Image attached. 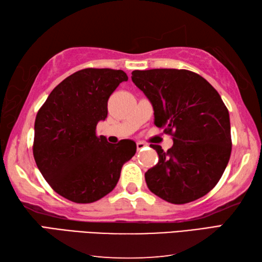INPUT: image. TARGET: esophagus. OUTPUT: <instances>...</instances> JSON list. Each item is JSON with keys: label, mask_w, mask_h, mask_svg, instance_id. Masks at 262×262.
<instances>
[{"label": "esophagus", "mask_w": 262, "mask_h": 262, "mask_svg": "<svg viewBox=\"0 0 262 262\" xmlns=\"http://www.w3.org/2000/svg\"><path fill=\"white\" fill-rule=\"evenodd\" d=\"M145 147H146V143H143V142H141V141L137 142V148H138V150H141V149H143Z\"/></svg>", "instance_id": "1"}]
</instances>
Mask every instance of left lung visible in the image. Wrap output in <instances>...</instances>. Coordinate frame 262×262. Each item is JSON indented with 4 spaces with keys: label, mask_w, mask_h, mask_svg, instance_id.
<instances>
[{
    "label": "left lung",
    "mask_w": 262,
    "mask_h": 262,
    "mask_svg": "<svg viewBox=\"0 0 262 262\" xmlns=\"http://www.w3.org/2000/svg\"><path fill=\"white\" fill-rule=\"evenodd\" d=\"M132 81L154 108V123L173 136V146L158 154L148 169L149 190L170 204L206 195L225 170L232 151L228 110L220 94L199 74L176 69L132 72Z\"/></svg>",
    "instance_id": "left-lung-1"
}]
</instances>
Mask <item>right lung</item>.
<instances>
[{"instance_id": "add662e5", "label": "right lung", "mask_w": 262, "mask_h": 262, "mask_svg": "<svg viewBox=\"0 0 262 262\" xmlns=\"http://www.w3.org/2000/svg\"><path fill=\"white\" fill-rule=\"evenodd\" d=\"M127 76L122 70L83 69L53 89L35 120L34 158L52 189L77 204L97 201L115 188L137 145H112L96 136L107 117L110 96Z\"/></svg>"}]
</instances>
